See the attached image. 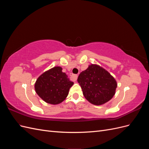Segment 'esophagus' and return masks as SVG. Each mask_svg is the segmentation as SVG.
<instances>
[{"mask_svg":"<svg viewBox=\"0 0 149 149\" xmlns=\"http://www.w3.org/2000/svg\"><path fill=\"white\" fill-rule=\"evenodd\" d=\"M70 76H71V78L73 79V80L74 81H76L77 80V79H78V75L77 74H74L73 73H70Z\"/></svg>","mask_w":149,"mask_h":149,"instance_id":"esophagus-1","label":"esophagus"}]
</instances>
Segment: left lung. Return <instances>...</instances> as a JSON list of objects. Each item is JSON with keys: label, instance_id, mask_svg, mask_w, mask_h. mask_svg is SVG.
Here are the masks:
<instances>
[{"label": "left lung", "instance_id": "8db88e82", "mask_svg": "<svg viewBox=\"0 0 149 149\" xmlns=\"http://www.w3.org/2000/svg\"><path fill=\"white\" fill-rule=\"evenodd\" d=\"M78 82L85 98L97 106L111 100L115 94L118 85L109 72L93 64L79 74Z\"/></svg>", "mask_w": 149, "mask_h": 149}]
</instances>
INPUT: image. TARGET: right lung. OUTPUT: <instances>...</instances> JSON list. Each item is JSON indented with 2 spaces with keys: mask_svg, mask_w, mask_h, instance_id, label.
I'll list each match as a JSON object with an SVG mask.
<instances>
[{
  "mask_svg": "<svg viewBox=\"0 0 149 149\" xmlns=\"http://www.w3.org/2000/svg\"><path fill=\"white\" fill-rule=\"evenodd\" d=\"M74 83L60 66L54 67L40 76L35 84V91L43 101L52 104L63 101Z\"/></svg>",
  "mask_w": 149,
  "mask_h": 149,
  "instance_id": "add662e5",
  "label": "right lung"
}]
</instances>
